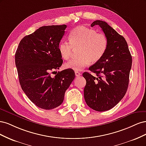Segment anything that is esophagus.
<instances>
[{
	"label": "esophagus",
	"mask_w": 146,
	"mask_h": 146,
	"mask_svg": "<svg viewBox=\"0 0 146 146\" xmlns=\"http://www.w3.org/2000/svg\"><path fill=\"white\" fill-rule=\"evenodd\" d=\"M75 74H76V77H79V76H81V73L80 72H78V71H76V72H75Z\"/></svg>",
	"instance_id": "34e87169"
}]
</instances>
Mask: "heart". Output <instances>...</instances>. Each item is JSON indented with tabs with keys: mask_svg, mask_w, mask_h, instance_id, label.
Instances as JSON below:
<instances>
[{
	"mask_svg": "<svg viewBox=\"0 0 146 146\" xmlns=\"http://www.w3.org/2000/svg\"><path fill=\"white\" fill-rule=\"evenodd\" d=\"M69 41H61L58 50L61 58L69 59L74 49L78 48L79 57L69 61L65 68L72 70H82L90 63H95L100 60L107 50L108 39L104 33H97L96 30L78 26L74 28L69 34Z\"/></svg>",
	"mask_w": 146,
	"mask_h": 146,
	"instance_id": "obj_1",
	"label": "heart"
}]
</instances>
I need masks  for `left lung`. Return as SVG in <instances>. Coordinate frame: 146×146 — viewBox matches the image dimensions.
I'll return each instance as SVG.
<instances>
[{
  "mask_svg": "<svg viewBox=\"0 0 146 146\" xmlns=\"http://www.w3.org/2000/svg\"><path fill=\"white\" fill-rule=\"evenodd\" d=\"M108 39V47L100 60L89 70L94 75L83 74L86 84L84 98L86 104L98 111H107L116 105L125 96L129 82L132 58L125 38L105 21L97 20Z\"/></svg>",
  "mask_w": 146,
  "mask_h": 146,
  "instance_id": "left-lung-1",
  "label": "left lung"
}]
</instances>
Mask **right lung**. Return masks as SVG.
Listing matches in <instances>:
<instances>
[{
    "mask_svg": "<svg viewBox=\"0 0 146 146\" xmlns=\"http://www.w3.org/2000/svg\"><path fill=\"white\" fill-rule=\"evenodd\" d=\"M66 25L39 27L20 41L15 54V63L22 90L37 107L51 110L63 103L64 93L75 78V72L68 69L58 72L63 60L58 45Z\"/></svg>",
    "mask_w": 146,
    "mask_h": 146,
    "instance_id": "right-lung-1",
    "label": "right lung"
}]
</instances>
